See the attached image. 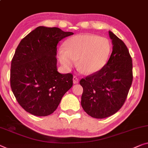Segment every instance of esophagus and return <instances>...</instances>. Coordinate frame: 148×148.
Wrapping results in <instances>:
<instances>
[{
    "mask_svg": "<svg viewBox=\"0 0 148 148\" xmlns=\"http://www.w3.org/2000/svg\"><path fill=\"white\" fill-rule=\"evenodd\" d=\"M73 82L74 84H77L79 83V79L77 77L74 76L73 78Z\"/></svg>",
    "mask_w": 148,
    "mask_h": 148,
    "instance_id": "esophagus-1",
    "label": "esophagus"
}]
</instances>
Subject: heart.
Instances as JSON below:
<instances>
[{"mask_svg":"<svg viewBox=\"0 0 148 148\" xmlns=\"http://www.w3.org/2000/svg\"><path fill=\"white\" fill-rule=\"evenodd\" d=\"M65 49L58 51V58L65 69H70L78 60V67L84 73H96L110 58L112 45L107 38L91 34H80L65 41Z\"/></svg>","mask_w":148,"mask_h":148,"instance_id":"obj_1","label":"heart"}]
</instances>
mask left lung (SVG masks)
I'll use <instances>...</instances> for the list:
<instances>
[{"instance_id": "1", "label": "left lung", "mask_w": 148, "mask_h": 148, "mask_svg": "<svg viewBox=\"0 0 148 148\" xmlns=\"http://www.w3.org/2000/svg\"><path fill=\"white\" fill-rule=\"evenodd\" d=\"M112 52L101 71L80 81L83 88L81 106L88 115L104 119L123 105L132 83V61L126 45L108 31Z\"/></svg>"}]
</instances>
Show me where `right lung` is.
I'll return each instance as SVG.
<instances>
[{"label":"right lung","mask_w":148,"mask_h":148,"mask_svg":"<svg viewBox=\"0 0 148 148\" xmlns=\"http://www.w3.org/2000/svg\"><path fill=\"white\" fill-rule=\"evenodd\" d=\"M73 34L59 28L39 26L18 45L10 69V86L26 112L45 116L55 111L73 86V75L61 74L57 67V45Z\"/></svg>","instance_id":"obj_1"}]
</instances>
